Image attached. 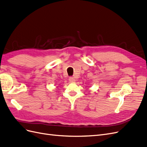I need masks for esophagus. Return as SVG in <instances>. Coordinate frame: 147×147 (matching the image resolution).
Wrapping results in <instances>:
<instances>
[{
  "instance_id": "34e87169",
  "label": "esophagus",
  "mask_w": 147,
  "mask_h": 147,
  "mask_svg": "<svg viewBox=\"0 0 147 147\" xmlns=\"http://www.w3.org/2000/svg\"><path fill=\"white\" fill-rule=\"evenodd\" d=\"M69 80V82H71V83L75 82V80L74 79V77H70Z\"/></svg>"
}]
</instances>
